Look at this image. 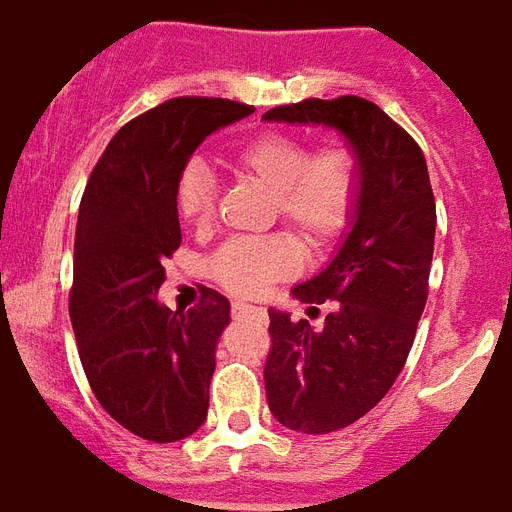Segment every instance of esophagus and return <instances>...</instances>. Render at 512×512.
Listing matches in <instances>:
<instances>
[{
  "label": "esophagus",
  "instance_id": "esophagus-1",
  "mask_svg": "<svg viewBox=\"0 0 512 512\" xmlns=\"http://www.w3.org/2000/svg\"><path fill=\"white\" fill-rule=\"evenodd\" d=\"M231 315L234 318H242V315H263V307L249 305V302H234L231 305Z\"/></svg>",
  "mask_w": 512,
  "mask_h": 512
}]
</instances>
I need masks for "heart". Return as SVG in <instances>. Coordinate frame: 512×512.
Here are the masks:
<instances>
[{
  "label": "heart",
  "mask_w": 512,
  "mask_h": 512,
  "mask_svg": "<svg viewBox=\"0 0 512 512\" xmlns=\"http://www.w3.org/2000/svg\"><path fill=\"white\" fill-rule=\"evenodd\" d=\"M231 162L242 176L255 178L273 194V218L286 220L310 244H323L350 220L357 194V157L347 144L331 141L307 147L297 134L265 131L231 149ZM218 184L205 160H189L178 173L176 210L186 226L207 231L215 218ZM302 260L292 231L263 239H236L218 249L210 276L234 294H255L268 281L289 276Z\"/></svg>",
  "instance_id": "obj_1"
}]
</instances>
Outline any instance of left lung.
Here are the masks:
<instances>
[{"mask_svg": "<svg viewBox=\"0 0 512 512\" xmlns=\"http://www.w3.org/2000/svg\"><path fill=\"white\" fill-rule=\"evenodd\" d=\"M263 120L336 128L357 157L350 234L326 268L292 294L307 321L268 310L265 394L270 413L299 434H331L363 418L392 389L429 297L436 205L426 157L405 128L363 97L302 99Z\"/></svg>", "mask_w": 512, "mask_h": 512, "instance_id": "1", "label": "left lung"}]
</instances>
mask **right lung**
Masks as SVG:
<instances>
[{"label": "right lung", "instance_id": "obj_1", "mask_svg": "<svg viewBox=\"0 0 512 512\" xmlns=\"http://www.w3.org/2000/svg\"><path fill=\"white\" fill-rule=\"evenodd\" d=\"M255 107L176 97L112 136L83 191L70 323L99 405L131 434L178 442L205 423L215 344L231 305L215 289L186 313L157 302L181 247L176 181L194 149Z\"/></svg>", "mask_w": 512, "mask_h": 512}]
</instances>
